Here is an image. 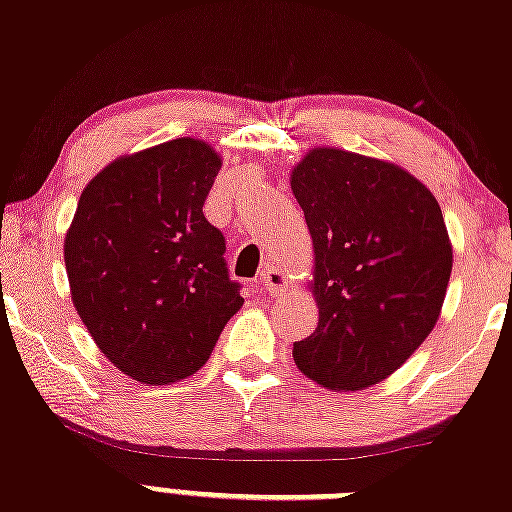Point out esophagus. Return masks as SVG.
<instances>
[{
  "label": "esophagus",
  "instance_id": "1",
  "mask_svg": "<svg viewBox=\"0 0 512 512\" xmlns=\"http://www.w3.org/2000/svg\"><path fill=\"white\" fill-rule=\"evenodd\" d=\"M257 282H260V287L265 289L267 294H272V297H277V294H282L284 289H287V277H284V272L279 270V267H267Z\"/></svg>",
  "mask_w": 512,
  "mask_h": 512
}]
</instances>
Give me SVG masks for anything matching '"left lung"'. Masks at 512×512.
<instances>
[{
  "label": "left lung",
  "mask_w": 512,
  "mask_h": 512,
  "mask_svg": "<svg viewBox=\"0 0 512 512\" xmlns=\"http://www.w3.org/2000/svg\"><path fill=\"white\" fill-rule=\"evenodd\" d=\"M292 193L314 240L319 326L294 363L328 390H363L395 373L439 319L451 242L437 198L390 161L316 147Z\"/></svg>",
  "instance_id": "1"
}]
</instances>
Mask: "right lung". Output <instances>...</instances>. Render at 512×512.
<instances>
[{
    "mask_svg": "<svg viewBox=\"0 0 512 512\" xmlns=\"http://www.w3.org/2000/svg\"><path fill=\"white\" fill-rule=\"evenodd\" d=\"M220 157L193 137L122 157L85 186L63 242L73 306L115 368L169 385L211 358L242 306L203 215Z\"/></svg>",
    "mask_w": 512,
    "mask_h": 512,
    "instance_id": "right-lung-1",
    "label": "right lung"
}]
</instances>
